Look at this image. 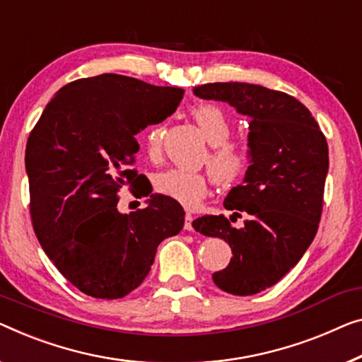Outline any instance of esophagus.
<instances>
[{
	"label": "esophagus",
	"mask_w": 362,
	"mask_h": 362,
	"mask_svg": "<svg viewBox=\"0 0 362 362\" xmlns=\"http://www.w3.org/2000/svg\"><path fill=\"white\" fill-rule=\"evenodd\" d=\"M192 223H193V216H192V213H187V216H185V226H183V228H185V230H193Z\"/></svg>",
	"instance_id": "esophagus-1"
}]
</instances>
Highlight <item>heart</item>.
Here are the masks:
<instances>
[{
  "instance_id": "heart-1",
  "label": "heart",
  "mask_w": 362,
  "mask_h": 362,
  "mask_svg": "<svg viewBox=\"0 0 362 362\" xmlns=\"http://www.w3.org/2000/svg\"><path fill=\"white\" fill-rule=\"evenodd\" d=\"M192 117L206 141L211 144L206 164L213 180L218 185H230L239 180L249 165V151L242 141L228 139L230 136V123L226 113L218 105L198 104L192 109ZM163 134V125H153L144 133V143L151 156H156L160 151ZM156 188L183 206L193 208L206 197L208 177L203 172L170 169L159 174L156 179Z\"/></svg>"
}]
</instances>
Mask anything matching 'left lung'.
Returning a JSON list of instances; mask_svg holds the SVG:
<instances>
[{
    "instance_id": "8db88e82",
    "label": "left lung",
    "mask_w": 362,
    "mask_h": 362,
    "mask_svg": "<svg viewBox=\"0 0 362 362\" xmlns=\"http://www.w3.org/2000/svg\"><path fill=\"white\" fill-rule=\"evenodd\" d=\"M199 99L228 102L250 117V165L244 182L224 199L239 218L235 229L223 214L193 221L199 234L228 242L233 258L213 274L219 289L252 296L276 284L298 265L319 229L328 146L319 123L293 95L249 83H209L193 88Z\"/></svg>"
}]
</instances>
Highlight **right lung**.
Wrapping results in <instances>:
<instances>
[{
  "mask_svg": "<svg viewBox=\"0 0 362 362\" xmlns=\"http://www.w3.org/2000/svg\"><path fill=\"white\" fill-rule=\"evenodd\" d=\"M180 88L122 74L73 81L48 102L27 139L30 218L47 257L64 278L97 299H120L148 276L158 245L183 228L175 199L151 195L129 214L118 192L134 185L128 169L136 134L175 112ZM153 192H143L148 197Z\"/></svg>",
  "mask_w": 362,
  "mask_h": 362,
  "instance_id": "right-lung-1",
  "label": "right lung"
}]
</instances>
